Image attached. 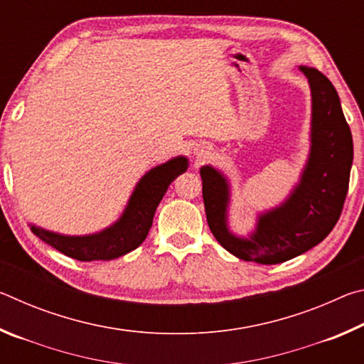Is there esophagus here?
<instances>
[{
    "label": "esophagus",
    "instance_id": "esophagus-1",
    "mask_svg": "<svg viewBox=\"0 0 364 364\" xmlns=\"http://www.w3.org/2000/svg\"><path fill=\"white\" fill-rule=\"evenodd\" d=\"M210 151H212V147L210 146H207V144H199L194 149V154H196V157L197 159H205V157H208L210 156Z\"/></svg>",
    "mask_w": 364,
    "mask_h": 364
}]
</instances>
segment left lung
<instances>
[{"mask_svg": "<svg viewBox=\"0 0 364 364\" xmlns=\"http://www.w3.org/2000/svg\"><path fill=\"white\" fill-rule=\"evenodd\" d=\"M311 91L310 152L300 180L284 202L257 215L245 236L228 223L231 184L223 171L200 167L207 223L217 241L245 262L276 264L305 254L332 231L347 197L353 139L334 86L321 72L300 65Z\"/></svg>", "mask_w": 364, "mask_h": 364, "instance_id": "obj_1", "label": "left lung"}]
</instances>
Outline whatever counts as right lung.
Listing matches in <instances>:
<instances>
[{"instance_id": "1", "label": "right lung", "mask_w": 364, "mask_h": 364, "mask_svg": "<svg viewBox=\"0 0 364 364\" xmlns=\"http://www.w3.org/2000/svg\"><path fill=\"white\" fill-rule=\"evenodd\" d=\"M186 156H176L156 165L139 178L120 218L104 230L83 236H69L30 225L36 237L70 258L80 262L114 260L139 247L149 232L154 213L176 176L188 170Z\"/></svg>"}]
</instances>
